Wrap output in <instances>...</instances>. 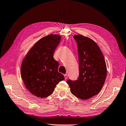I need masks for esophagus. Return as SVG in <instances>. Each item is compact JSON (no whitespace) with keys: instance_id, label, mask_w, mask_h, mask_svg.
<instances>
[{"instance_id":"34e87169","label":"esophagus","mask_w":126,"mask_h":126,"mask_svg":"<svg viewBox=\"0 0 126 126\" xmlns=\"http://www.w3.org/2000/svg\"><path fill=\"white\" fill-rule=\"evenodd\" d=\"M64 78H65V79H67V78H68V76H67V74H64Z\"/></svg>"}]
</instances>
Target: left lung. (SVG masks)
<instances>
[{"instance_id":"left-lung-1","label":"left lung","mask_w":126,"mask_h":126,"mask_svg":"<svg viewBox=\"0 0 126 126\" xmlns=\"http://www.w3.org/2000/svg\"><path fill=\"white\" fill-rule=\"evenodd\" d=\"M77 43L79 77L68 80L71 93L78 98L87 100L97 95L103 87L107 76L103 54L93 40L82 35H74Z\"/></svg>"}]
</instances>
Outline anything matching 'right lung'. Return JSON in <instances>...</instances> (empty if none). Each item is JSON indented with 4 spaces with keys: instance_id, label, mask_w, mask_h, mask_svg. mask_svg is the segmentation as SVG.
Returning a JSON list of instances; mask_svg holds the SVG:
<instances>
[{
    "instance_id": "1",
    "label": "right lung",
    "mask_w": 126,
    "mask_h": 126,
    "mask_svg": "<svg viewBox=\"0 0 126 126\" xmlns=\"http://www.w3.org/2000/svg\"><path fill=\"white\" fill-rule=\"evenodd\" d=\"M61 39L58 34L42 37L35 43L23 58L20 74L25 87L38 98L47 97L59 82L64 79L58 72L59 63L53 54Z\"/></svg>"
}]
</instances>
